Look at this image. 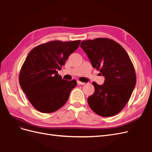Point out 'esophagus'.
Segmentation results:
<instances>
[{
  "label": "esophagus",
  "instance_id": "34e87169",
  "mask_svg": "<svg viewBox=\"0 0 152 152\" xmlns=\"http://www.w3.org/2000/svg\"><path fill=\"white\" fill-rule=\"evenodd\" d=\"M77 84L79 85H84L85 84L84 82H80V80H77Z\"/></svg>",
  "mask_w": 152,
  "mask_h": 152
}]
</instances>
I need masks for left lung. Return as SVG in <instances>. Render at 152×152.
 Returning <instances> with one entry per match:
<instances>
[{
  "mask_svg": "<svg viewBox=\"0 0 152 152\" xmlns=\"http://www.w3.org/2000/svg\"><path fill=\"white\" fill-rule=\"evenodd\" d=\"M80 46L93 67L105 77L103 85L92 82L95 90L87 98L90 108L104 117L115 115L129 102L136 83L135 70L129 56L120 44L110 39L84 40Z\"/></svg>",
  "mask_w": 152,
  "mask_h": 152,
  "instance_id": "1",
  "label": "left lung"
}]
</instances>
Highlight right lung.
Returning a JSON list of instances; mask_svg holds the SVG:
<instances>
[{"instance_id": "obj_1", "label": "right lung", "mask_w": 152, "mask_h": 152, "mask_svg": "<svg viewBox=\"0 0 152 152\" xmlns=\"http://www.w3.org/2000/svg\"><path fill=\"white\" fill-rule=\"evenodd\" d=\"M80 40L50 41L32 49L23 64L19 82L32 106L38 111L49 113L66 103L75 80L62 79L58 74L70 55L79 46Z\"/></svg>"}]
</instances>
